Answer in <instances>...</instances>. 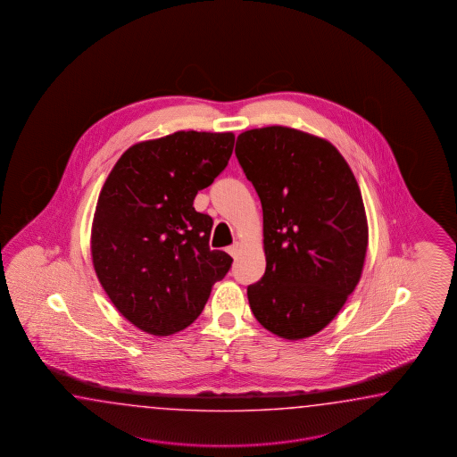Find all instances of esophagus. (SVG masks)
Returning <instances> with one entry per match:
<instances>
[{"label":"esophagus","instance_id":"1","mask_svg":"<svg viewBox=\"0 0 457 457\" xmlns=\"http://www.w3.org/2000/svg\"><path fill=\"white\" fill-rule=\"evenodd\" d=\"M226 251L231 253L233 257H236V255H237V253H239V244H233V245H229V247L226 249Z\"/></svg>","mask_w":457,"mask_h":457}]
</instances>
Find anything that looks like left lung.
I'll use <instances>...</instances> for the list:
<instances>
[{
    "instance_id": "8db88e82",
    "label": "left lung",
    "mask_w": 457,
    "mask_h": 457,
    "mask_svg": "<svg viewBox=\"0 0 457 457\" xmlns=\"http://www.w3.org/2000/svg\"><path fill=\"white\" fill-rule=\"evenodd\" d=\"M234 153L264 213L265 274L247 287L253 316L285 339L316 335L364 267L367 220L354 173L333 144L284 126L239 134Z\"/></svg>"
}]
</instances>
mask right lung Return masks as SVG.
<instances>
[{
  "mask_svg": "<svg viewBox=\"0 0 457 457\" xmlns=\"http://www.w3.org/2000/svg\"><path fill=\"white\" fill-rule=\"evenodd\" d=\"M233 147V132H173L129 147L103 185L95 272L118 312L149 335L192 325L231 269V255L210 249L213 220L193 200L223 172Z\"/></svg>",
  "mask_w": 457,
  "mask_h": 457,
  "instance_id": "obj_1",
  "label": "right lung"
}]
</instances>
